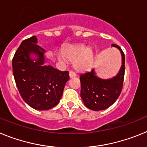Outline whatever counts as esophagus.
I'll return each mask as SVG.
<instances>
[{
	"mask_svg": "<svg viewBox=\"0 0 147 147\" xmlns=\"http://www.w3.org/2000/svg\"><path fill=\"white\" fill-rule=\"evenodd\" d=\"M69 76L71 78H74L76 76V73L74 72V71H69Z\"/></svg>",
	"mask_w": 147,
	"mask_h": 147,
	"instance_id": "1",
	"label": "esophagus"
}]
</instances>
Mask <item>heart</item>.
Masks as SVG:
<instances>
[{"mask_svg":"<svg viewBox=\"0 0 147 147\" xmlns=\"http://www.w3.org/2000/svg\"><path fill=\"white\" fill-rule=\"evenodd\" d=\"M60 59L74 61V67L78 71H85L91 65L93 59V51L84 45H67L61 50Z\"/></svg>","mask_w":147,"mask_h":147,"instance_id":"heart-1","label":"heart"}]
</instances>
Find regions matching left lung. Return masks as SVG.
<instances>
[{"instance_id":"1","label":"left lung","mask_w":147,"mask_h":147,"mask_svg":"<svg viewBox=\"0 0 147 147\" xmlns=\"http://www.w3.org/2000/svg\"><path fill=\"white\" fill-rule=\"evenodd\" d=\"M120 51L121 66L116 76L110 79H102L96 76L94 68L80 75L81 98L88 108L94 111L110 107L117 100L121 92L125 71V57L119 45L112 44Z\"/></svg>"}]
</instances>
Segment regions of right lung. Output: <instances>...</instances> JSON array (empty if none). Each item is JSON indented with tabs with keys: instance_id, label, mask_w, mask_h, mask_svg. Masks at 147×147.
Returning <instances> with one entry per match:
<instances>
[{
	"instance_id": "1",
	"label": "right lung",
	"mask_w": 147,
	"mask_h": 147,
	"mask_svg": "<svg viewBox=\"0 0 147 147\" xmlns=\"http://www.w3.org/2000/svg\"><path fill=\"white\" fill-rule=\"evenodd\" d=\"M37 43L36 36L22 42L12 59L13 75L24 102L35 110H46L59 103L69 74L45 65V51Z\"/></svg>"
}]
</instances>
